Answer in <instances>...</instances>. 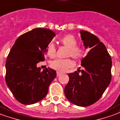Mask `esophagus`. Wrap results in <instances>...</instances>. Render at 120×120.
Wrapping results in <instances>:
<instances>
[{"mask_svg":"<svg viewBox=\"0 0 120 120\" xmlns=\"http://www.w3.org/2000/svg\"><path fill=\"white\" fill-rule=\"evenodd\" d=\"M61 74H62V73H60V72H58V71H57V76H60V75H61Z\"/></svg>","mask_w":120,"mask_h":120,"instance_id":"1","label":"esophagus"}]
</instances>
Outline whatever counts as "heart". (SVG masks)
<instances>
[{
  "instance_id": "heart-1",
  "label": "heart",
  "mask_w": 120,
  "mask_h": 120,
  "mask_svg": "<svg viewBox=\"0 0 120 120\" xmlns=\"http://www.w3.org/2000/svg\"><path fill=\"white\" fill-rule=\"evenodd\" d=\"M61 44L68 49L67 56L71 57L75 60H80L84 56L85 50L82 47L78 46L77 40L72 35H67L60 39ZM47 55L51 58L54 57L56 54V48L54 43L50 42L46 50ZM71 59H57L50 62V66L54 70L59 72L66 71L73 66Z\"/></svg>"
}]
</instances>
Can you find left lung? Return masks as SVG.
I'll list each match as a JSON object with an SVG mask.
<instances>
[{"label": "left lung", "instance_id": "obj_1", "mask_svg": "<svg viewBox=\"0 0 120 120\" xmlns=\"http://www.w3.org/2000/svg\"><path fill=\"white\" fill-rule=\"evenodd\" d=\"M80 34L85 48L90 50L81 61L83 69L68 74L70 80L64 94L71 103L85 107L98 101L110 83L112 61L106 46L96 36L83 30Z\"/></svg>", "mask_w": 120, "mask_h": 120}]
</instances>
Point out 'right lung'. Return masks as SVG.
<instances>
[{
	"instance_id": "1",
	"label": "right lung",
	"mask_w": 120,
	"mask_h": 120,
	"mask_svg": "<svg viewBox=\"0 0 120 120\" xmlns=\"http://www.w3.org/2000/svg\"><path fill=\"white\" fill-rule=\"evenodd\" d=\"M56 36L46 28H35L19 36L10 50L5 63V82L14 98L23 104H33L43 99L56 76L51 68L37 64L45 60L47 47Z\"/></svg>"
}]
</instances>
